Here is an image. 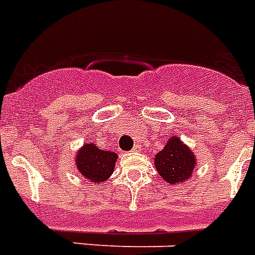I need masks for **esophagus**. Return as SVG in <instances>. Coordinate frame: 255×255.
<instances>
[{"mask_svg":"<svg viewBox=\"0 0 255 255\" xmlns=\"http://www.w3.org/2000/svg\"><path fill=\"white\" fill-rule=\"evenodd\" d=\"M140 149H141L140 145H134L133 149H132V151H140Z\"/></svg>","mask_w":255,"mask_h":255,"instance_id":"obj_1","label":"esophagus"}]
</instances>
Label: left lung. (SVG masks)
Masks as SVG:
<instances>
[{
  "instance_id": "1",
  "label": "left lung",
  "mask_w": 255,
  "mask_h": 255,
  "mask_svg": "<svg viewBox=\"0 0 255 255\" xmlns=\"http://www.w3.org/2000/svg\"><path fill=\"white\" fill-rule=\"evenodd\" d=\"M154 164L167 183L180 184L192 176L196 160L192 150L181 140L171 137L163 150L158 151Z\"/></svg>"
}]
</instances>
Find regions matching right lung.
<instances>
[{"mask_svg":"<svg viewBox=\"0 0 255 255\" xmlns=\"http://www.w3.org/2000/svg\"><path fill=\"white\" fill-rule=\"evenodd\" d=\"M117 158L114 151L101 150L96 145L85 144L76 155V164L88 181L98 184L113 174Z\"/></svg>","mask_w":255,"mask_h":255,"instance_id":"obj_1","label":"right lung"}]
</instances>
